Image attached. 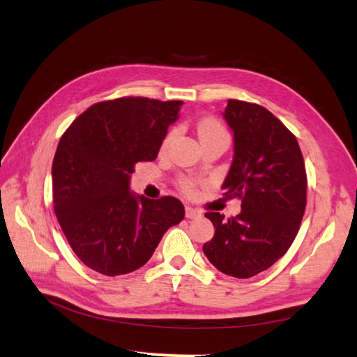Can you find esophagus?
Returning <instances> with one entry per match:
<instances>
[{
    "mask_svg": "<svg viewBox=\"0 0 357 357\" xmlns=\"http://www.w3.org/2000/svg\"><path fill=\"white\" fill-rule=\"evenodd\" d=\"M199 216H201V211L199 210L185 206V218L187 219H196V218H199Z\"/></svg>",
    "mask_w": 357,
    "mask_h": 357,
    "instance_id": "34e87169",
    "label": "esophagus"
}]
</instances>
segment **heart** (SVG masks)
Segmentation results:
<instances>
[{"instance_id": "obj_1", "label": "heart", "mask_w": 357, "mask_h": 357, "mask_svg": "<svg viewBox=\"0 0 357 357\" xmlns=\"http://www.w3.org/2000/svg\"><path fill=\"white\" fill-rule=\"evenodd\" d=\"M174 133H176V132L172 130V132L165 135V138L161 144V151H165L167 147L170 146L172 139L174 138ZM198 135H199L201 141L216 138V136H229V135H227V130L224 128V126L215 118L201 119L199 124H198ZM178 187L184 195L192 196V195L196 193V188H198V181H196L195 178H190V176H181L178 179Z\"/></svg>"}]
</instances>
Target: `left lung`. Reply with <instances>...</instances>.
<instances>
[{
  "label": "left lung",
  "instance_id": "1",
  "mask_svg": "<svg viewBox=\"0 0 357 357\" xmlns=\"http://www.w3.org/2000/svg\"><path fill=\"white\" fill-rule=\"evenodd\" d=\"M234 136V156L222 184L241 199V213L224 219L208 211L215 236L204 255L233 278L270 268L290 248L307 206V172L296 136L259 104L229 100L224 112Z\"/></svg>",
  "mask_w": 357,
  "mask_h": 357
}]
</instances>
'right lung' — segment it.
Returning <instances> with one entry per match:
<instances>
[{"mask_svg":"<svg viewBox=\"0 0 357 357\" xmlns=\"http://www.w3.org/2000/svg\"><path fill=\"white\" fill-rule=\"evenodd\" d=\"M181 104L142 96L96 102L59 139L53 208L89 268L105 276L141 268L162 234L184 219V206L173 196L149 199L128 188L135 165L156 159Z\"/></svg>","mask_w":357,"mask_h":357,"instance_id":"1","label":"right lung"}]
</instances>
